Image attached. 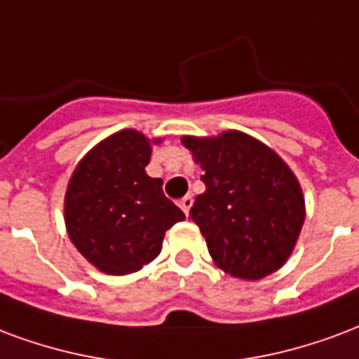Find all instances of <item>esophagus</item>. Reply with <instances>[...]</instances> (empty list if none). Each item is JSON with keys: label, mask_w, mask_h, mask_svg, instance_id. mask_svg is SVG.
<instances>
[{"label": "esophagus", "mask_w": 359, "mask_h": 359, "mask_svg": "<svg viewBox=\"0 0 359 359\" xmlns=\"http://www.w3.org/2000/svg\"><path fill=\"white\" fill-rule=\"evenodd\" d=\"M192 203H194V198L192 196H184V198H182V200L179 201V205H180V209H182V211H184V213H190V209H192Z\"/></svg>", "instance_id": "1"}]
</instances>
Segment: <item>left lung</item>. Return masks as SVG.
<instances>
[{
	"label": "left lung",
	"mask_w": 359,
	"mask_h": 359,
	"mask_svg": "<svg viewBox=\"0 0 359 359\" xmlns=\"http://www.w3.org/2000/svg\"><path fill=\"white\" fill-rule=\"evenodd\" d=\"M180 140L205 172V192L190 213L215 264L247 281L274 274L293 253L306 217L291 167L270 146L236 129Z\"/></svg>",
	"instance_id": "left-lung-1"
}]
</instances>
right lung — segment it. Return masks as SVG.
I'll list each match as a JSON object with an SVG mask.
<instances>
[{
    "label": "right lung",
    "mask_w": 359,
    "mask_h": 359,
    "mask_svg": "<svg viewBox=\"0 0 359 359\" xmlns=\"http://www.w3.org/2000/svg\"><path fill=\"white\" fill-rule=\"evenodd\" d=\"M161 140L121 129L93 146L68 180V238L104 274L139 272L158 257L167 230L184 220L161 190L163 180L146 175L152 146Z\"/></svg>",
    "instance_id": "1"
}]
</instances>
